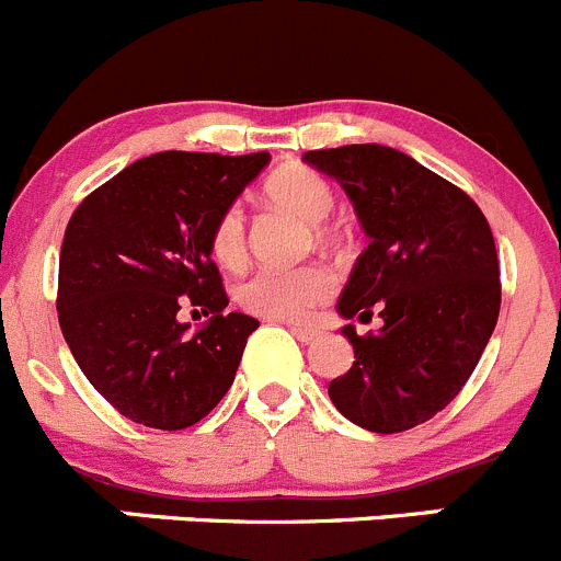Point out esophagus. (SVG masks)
<instances>
[{
  "label": "esophagus",
  "instance_id": "1",
  "mask_svg": "<svg viewBox=\"0 0 561 561\" xmlns=\"http://www.w3.org/2000/svg\"><path fill=\"white\" fill-rule=\"evenodd\" d=\"M290 331L298 342H314L320 336V331L312 325H290Z\"/></svg>",
  "mask_w": 561,
  "mask_h": 561
}]
</instances>
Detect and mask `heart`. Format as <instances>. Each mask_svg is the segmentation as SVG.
<instances>
[{
  "instance_id": "1",
  "label": "heart",
  "mask_w": 561,
  "mask_h": 561,
  "mask_svg": "<svg viewBox=\"0 0 561 561\" xmlns=\"http://www.w3.org/2000/svg\"><path fill=\"white\" fill-rule=\"evenodd\" d=\"M265 197L312 225L314 241L329 247L336 241L334 227L325 225L334 210V192L309 167H285L265 183ZM210 252L227 268L247 260V219L241 205H227L210 232ZM336 279L323 265H304L293 271H257L236 287V301L243 312L263 320H301L318 304L329 301Z\"/></svg>"
}]
</instances>
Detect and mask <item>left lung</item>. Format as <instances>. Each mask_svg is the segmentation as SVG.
I'll return each instance as SVG.
<instances>
[{
    "label": "left lung",
    "mask_w": 561,
    "mask_h": 561,
    "mask_svg": "<svg viewBox=\"0 0 561 561\" xmlns=\"http://www.w3.org/2000/svg\"><path fill=\"white\" fill-rule=\"evenodd\" d=\"M304 161L345 188L369 238L336 312L383 320L364 336L342 325L353 367L329 397L364 431H411L458 397L496 329L491 225L469 194L394 148L345 145Z\"/></svg>",
    "instance_id": "obj_1"
}]
</instances>
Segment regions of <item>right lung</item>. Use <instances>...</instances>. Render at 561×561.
I'll return each instance as SVG.
<instances>
[{
    "label": "right lung",
    "mask_w": 561,
    "mask_h": 561,
    "mask_svg": "<svg viewBox=\"0 0 561 561\" xmlns=\"http://www.w3.org/2000/svg\"><path fill=\"white\" fill-rule=\"evenodd\" d=\"M271 161L167 150L134 161L73 210L59 252V329L76 364L123 416L183 431L236 380L257 320L230 304L210 232ZM181 306L211 320L188 335Z\"/></svg>",
    "instance_id": "add662e5"
}]
</instances>
